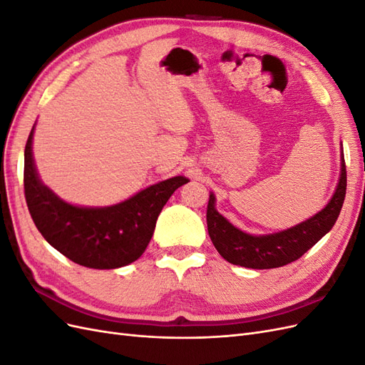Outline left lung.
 <instances>
[{
    "instance_id": "1",
    "label": "left lung",
    "mask_w": 365,
    "mask_h": 365,
    "mask_svg": "<svg viewBox=\"0 0 365 365\" xmlns=\"http://www.w3.org/2000/svg\"><path fill=\"white\" fill-rule=\"evenodd\" d=\"M346 176L344 153H341V173L336 189L322 212L288 230L260 236L245 233L220 215L215 207L216 197L212 192L207 205L210 239L220 256L233 264L252 269H271L288 264L300 259L335 225L346 197Z\"/></svg>"
}]
</instances>
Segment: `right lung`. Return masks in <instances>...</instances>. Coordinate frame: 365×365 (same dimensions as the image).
Listing matches in <instances>:
<instances>
[{"label":"right lung","mask_w":365,"mask_h":365,"mask_svg":"<svg viewBox=\"0 0 365 365\" xmlns=\"http://www.w3.org/2000/svg\"><path fill=\"white\" fill-rule=\"evenodd\" d=\"M33 134L35 126L24 150V192L33 222L43 239L86 268L115 269L135 262L149 245L163 207L189 178L173 176L114 205H73L41 181L33 158Z\"/></svg>","instance_id":"add662e5"}]
</instances>
